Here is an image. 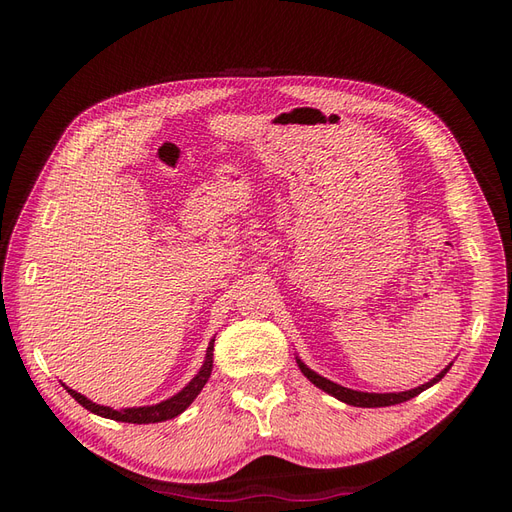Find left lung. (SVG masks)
I'll use <instances>...</instances> for the list:
<instances>
[{
	"mask_svg": "<svg viewBox=\"0 0 512 512\" xmlns=\"http://www.w3.org/2000/svg\"><path fill=\"white\" fill-rule=\"evenodd\" d=\"M294 359H297V365H299V369H301V374H303L309 382H312L314 386H318V389H322L324 393L333 395L335 399L344 401V404L356 406V408H386V406L404 404V401H408V399H412V397H416V395H421L423 391H427L429 386L438 384V382L446 376V371L453 367V363H448L436 378H431L429 382H425V384H421V386H416V389H410V391H401V393H365V391L346 389V386H342V384H337V382H333V380H329V378H324V376L316 374V371L309 369V367L299 359V356H294Z\"/></svg>",
	"mask_w": 512,
	"mask_h": 512,
	"instance_id": "obj_1",
	"label": "left lung"
}]
</instances>
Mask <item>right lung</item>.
Wrapping results in <instances>:
<instances>
[{
    "instance_id": "add662e5",
    "label": "right lung",
    "mask_w": 512,
    "mask_h": 512,
    "mask_svg": "<svg viewBox=\"0 0 512 512\" xmlns=\"http://www.w3.org/2000/svg\"><path fill=\"white\" fill-rule=\"evenodd\" d=\"M213 342L215 337L209 342L207 346V354H205V361L203 365H200L198 374L183 386V389L179 393H175L173 397H168L164 401H160V404H153V406H138V408H121V410H115L111 406H100V404H94V401L87 399L85 395L76 393L74 389H70V386L64 384V389L79 401V404L94 412L102 418H111V421H121V423H136V425H147V423H162V421H170V418L179 416L181 412L188 410V406L192 404V401L198 397V393L203 391V386L207 384L209 376H211V369H213Z\"/></svg>"
}]
</instances>
